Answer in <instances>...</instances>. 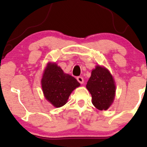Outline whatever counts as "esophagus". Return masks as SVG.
Instances as JSON below:
<instances>
[{"instance_id": "34e87169", "label": "esophagus", "mask_w": 147, "mask_h": 147, "mask_svg": "<svg viewBox=\"0 0 147 147\" xmlns=\"http://www.w3.org/2000/svg\"><path fill=\"white\" fill-rule=\"evenodd\" d=\"M77 81H78V82L80 84H83L84 82V78L82 77H80V76H79V77H77Z\"/></svg>"}]
</instances>
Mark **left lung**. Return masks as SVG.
Instances as JSON below:
<instances>
[{
	"label": "left lung",
	"mask_w": 147,
	"mask_h": 147,
	"mask_svg": "<svg viewBox=\"0 0 147 147\" xmlns=\"http://www.w3.org/2000/svg\"><path fill=\"white\" fill-rule=\"evenodd\" d=\"M86 88L92 95V104L99 110H107L115 94V86L112 75L107 69L98 66L91 72Z\"/></svg>",
	"instance_id": "left-lung-1"
}]
</instances>
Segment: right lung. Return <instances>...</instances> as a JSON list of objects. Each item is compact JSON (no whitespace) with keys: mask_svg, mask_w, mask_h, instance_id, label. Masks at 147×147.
Wrapping results in <instances>:
<instances>
[{"mask_svg":"<svg viewBox=\"0 0 147 147\" xmlns=\"http://www.w3.org/2000/svg\"><path fill=\"white\" fill-rule=\"evenodd\" d=\"M41 84L45 99L57 108L65 104L72 91L80 86L75 77L64 73L56 63H48Z\"/></svg>","mask_w":147,"mask_h":147,"instance_id":"right-lung-1","label":"right lung"}]
</instances>
